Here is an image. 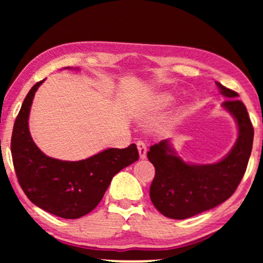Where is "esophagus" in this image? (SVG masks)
Wrapping results in <instances>:
<instances>
[{
	"mask_svg": "<svg viewBox=\"0 0 263 263\" xmlns=\"http://www.w3.org/2000/svg\"><path fill=\"white\" fill-rule=\"evenodd\" d=\"M138 151H139V156L141 159H145L146 154H147V146L143 141H139L138 142Z\"/></svg>",
	"mask_w": 263,
	"mask_h": 263,
	"instance_id": "1",
	"label": "esophagus"
}]
</instances>
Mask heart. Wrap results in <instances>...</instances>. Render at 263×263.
I'll list each match as a JSON object with an SVG mask.
<instances>
[{
  "label": "heart",
  "instance_id": "obj_1",
  "mask_svg": "<svg viewBox=\"0 0 263 263\" xmlns=\"http://www.w3.org/2000/svg\"><path fill=\"white\" fill-rule=\"evenodd\" d=\"M167 105H168V103L166 102V100H163V102L160 103V107H161V109H164V107H166Z\"/></svg>",
  "mask_w": 263,
  "mask_h": 263
}]
</instances>
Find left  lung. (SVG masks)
<instances>
[{
  "mask_svg": "<svg viewBox=\"0 0 263 263\" xmlns=\"http://www.w3.org/2000/svg\"><path fill=\"white\" fill-rule=\"evenodd\" d=\"M221 96L228 100L221 109L236 122L235 145L220 160L195 164L183 160L171 140H161L151 146L147 158L156 167L149 188L152 203L161 214L171 219H186L212 210L229 199L242 181L253 148L254 128L238 93L215 81Z\"/></svg>",
  "mask_w": 263,
  "mask_h": 263,
  "instance_id": "8db88e82",
  "label": "left lung"
}]
</instances>
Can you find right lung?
I'll return each instance as SVG.
<instances>
[{
  "label": "right lung",
  "instance_id": "obj_1",
  "mask_svg": "<svg viewBox=\"0 0 263 263\" xmlns=\"http://www.w3.org/2000/svg\"><path fill=\"white\" fill-rule=\"evenodd\" d=\"M43 82H37L27 93L14 123L10 143L14 168L31 202L57 217L78 219L98 206L114 176L135 163L139 152L132 143L127 148H106L78 161L55 159L43 153L28 128L34 95Z\"/></svg>",
  "mask_w": 263,
  "mask_h": 263
}]
</instances>
